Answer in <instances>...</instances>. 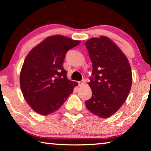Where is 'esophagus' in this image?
I'll use <instances>...</instances> for the list:
<instances>
[{"label":"esophagus","instance_id":"1","mask_svg":"<svg viewBox=\"0 0 151 151\" xmlns=\"http://www.w3.org/2000/svg\"><path fill=\"white\" fill-rule=\"evenodd\" d=\"M85 83H86V79H85V78H84V79H82V81L78 82V85H79V86L84 85V84Z\"/></svg>","mask_w":151,"mask_h":151}]
</instances>
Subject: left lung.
<instances>
[{"instance_id":"8db88e82","label":"left lung","mask_w":151,"mask_h":151,"mask_svg":"<svg viewBox=\"0 0 151 151\" xmlns=\"http://www.w3.org/2000/svg\"><path fill=\"white\" fill-rule=\"evenodd\" d=\"M85 45L93 65L88 83L92 97L85 102L86 106L101 118H108L129 96L133 80L131 66L120 49L106 36L91 38Z\"/></svg>"}]
</instances>
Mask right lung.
<instances>
[{"label":"right lung","mask_w":151,"mask_h":151,"mask_svg":"<svg viewBox=\"0 0 151 151\" xmlns=\"http://www.w3.org/2000/svg\"><path fill=\"white\" fill-rule=\"evenodd\" d=\"M80 40L64 36L47 38L30 51L20 75L22 93L35 112L47 115L60 109L78 85L67 78L63 63L66 53Z\"/></svg>","instance_id":"1"}]
</instances>
